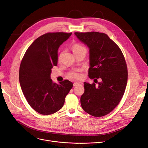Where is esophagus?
<instances>
[{
    "label": "esophagus",
    "mask_w": 148,
    "mask_h": 148,
    "mask_svg": "<svg viewBox=\"0 0 148 148\" xmlns=\"http://www.w3.org/2000/svg\"><path fill=\"white\" fill-rule=\"evenodd\" d=\"M79 84H81V83H73V86H78V85H79Z\"/></svg>",
    "instance_id": "obj_1"
}]
</instances>
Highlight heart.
<instances>
[{
    "instance_id": "1",
    "label": "heart",
    "mask_w": 148,
    "mask_h": 148,
    "mask_svg": "<svg viewBox=\"0 0 148 148\" xmlns=\"http://www.w3.org/2000/svg\"><path fill=\"white\" fill-rule=\"evenodd\" d=\"M85 48L82 46L80 45L79 44H75L73 46V52H77V51H79L80 50H82V49H84ZM81 70H75L70 71V72L69 73V77L71 79H73L75 80H77V79H79L80 78H82V75L81 74Z\"/></svg>"
}]
</instances>
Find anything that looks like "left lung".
<instances>
[{"instance_id": "1", "label": "left lung", "mask_w": 148, "mask_h": 148, "mask_svg": "<svg viewBox=\"0 0 148 148\" xmlns=\"http://www.w3.org/2000/svg\"><path fill=\"white\" fill-rule=\"evenodd\" d=\"M75 34L89 49V77L95 82L101 79L97 86L84 83L82 107L94 117H102L118 106L124 95L128 79L126 61L117 44L106 34L92 31Z\"/></svg>"}]
</instances>
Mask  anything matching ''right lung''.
<instances>
[{"label":"right lung","instance_id":"right-lung-1","mask_svg":"<svg viewBox=\"0 0 148 148\" xmlns=\"http://www.w3.org/2000/svg\"><path fill=\"white\" fill-rule=\"evenodd\" d=\"M71 33H47L35 39L21 60L19 81L26 101L37 112L51 115L63 107L73 83L59 84L51 78V69L57 65L58 49Z\"/></svg>","mask_w":148,"mask_h":148}]
</instances>
